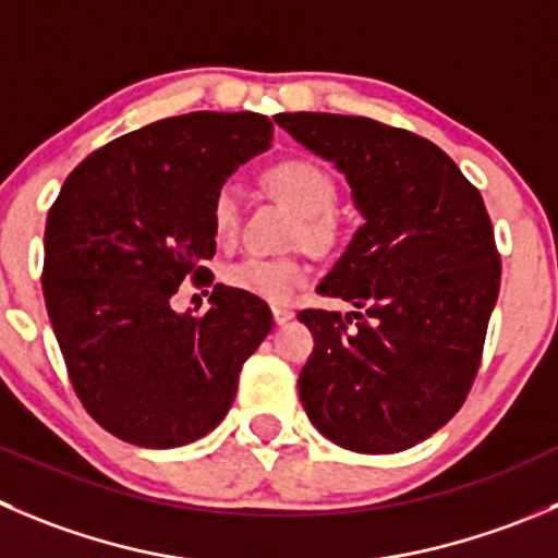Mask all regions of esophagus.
<instances>
[{
    "label": "esophagus",
    "instance_id": "1",
    "mask_svg": "<svg viewBox=\"0 0 558 558\" xmlns=\"http://www.w3.org/2000/svg\"><path fill=\"white\" fill-rule=\"evenodd\" d=\"M274 323L276 326H284L288 320H293V310H288V306H274Z\"/></svg>",
    "mask_w": 558,
    "mask_h": 558
}]
</instances>
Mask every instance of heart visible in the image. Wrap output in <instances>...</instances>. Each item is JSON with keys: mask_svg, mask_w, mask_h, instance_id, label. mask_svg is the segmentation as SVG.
I'll return each instance as SVG.
<instances>
[{"mask_svg": "<svg viewBox=\"0 0 558 558\" xmlns=\"http://www.w3.org/2000/svg\"><path fill=\"white\" fill-rule=\"evenodd\" d=\"M268 185L279 199L304 216L295 232V241L312 248H328L337 241V221L331 210L337 205V183L331 174L306 158H288L268 172ZM210 227L219 243H232L241 230V189L235 183H221L210 203ZM227 288L241 290L270 304H288L310 282V265L299 257H243L235 259L221 274Z\"/></svg>", "mask_w": 558, "mask_h": 558, "instance_id": "obj_1", "label": "heart"}]
</instances>
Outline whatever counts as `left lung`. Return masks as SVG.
Instances as JSON below:
<instances>
[{"instance_id": "1", "label": "left lung", "mask_w": 558, "mask_h": 558, "mask_svg": "<svg viewBox=\"0 0 558 558\" xmlns=\"http://www.w3.org/2000/svg\"><path fill=\"white\" fill-rule=\"evenodd\" d=\"M337 163L364 225L317 288L350 315L299 312L315 350L299 378L306 416L362 454L424 441L469 397L501 284L482 194L438 145L369 117L276 114Z\"/></svg>"}]
</instances>
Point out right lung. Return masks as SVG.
<instances>
[{
    "label": "right lung",
    "instance_id": "1",
    "mask_svg": "<svg viewBox=\"0 0 558 558\" xmlns=\"http://www.w3.org/2000/svg\"><path fill=\"white\" fill-rule=\"evenodd\" d=\"M270 140L254 111L167 117L89 153L51 205L46 310L73 391L117 438L172 449L208 435L274 328L263 299L225 284L205 315L172 310L180 282H214L216 189Z\"/></svg>",
    "mask_w": 558,
    "mask_h": 558
}]
</instances>
